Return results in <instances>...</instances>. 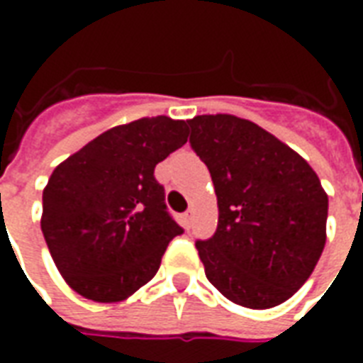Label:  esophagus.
<instances>
[{
	"label": "esophagus",
	"mask_w": 363,
	"mask_h": 363,
	"mask_svg": "<svg viewBox=\"0 0 363 363\" xmlns=\"http://www.w3.org/2000/svg\"><path fill=\"white\" fill-rule=\"evenodd\" d=\"M192 220H194V212H192V210L182 213V223H184L186 228H190V225H192Z\"/></svg>",
	"instance_id": "34e87169"
}]
</instances>
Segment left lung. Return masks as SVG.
<instances>
[{
  "label": "left lung",
  "mask_w": 363,
  "mask_h": 363,
  "mask_svg": "<svg viewBox=\"0 0 363 363\" xmlns=\"http://www.w3.org/2000/svg\"><path fill=\"white\" fill-rule=\"evenodd\" d=\"M190 145L212 174L218 229L196 241L206 278L249 309L284 303L327 241L328 196L299 153L233 114L189 120Z\"/></svg>",
  "instance_id": "left-lung-1"
}]
</instances>
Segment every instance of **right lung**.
I'll list each match as a JSON object with an SVG mask.
<instances>
[{"label":"right lung","mask_w":363,"mask_h":363,"mask_svg":"<svg viewBox=\"0 0 363 363\" xmlns=\"http://www.w3.org/2000/svg\"><path fill=\"white\" fill-rule=\"evenodd\" d=\"M189 140L184 120L114 126L60 163L43 192V228L54 264L79 296L114 303L157 274L182 228L155 181L159 161Z\"/></svg>","instance_id":"1"}]
</instances>
